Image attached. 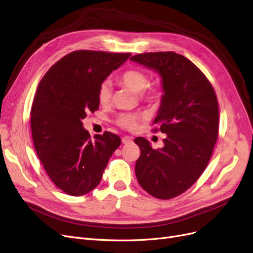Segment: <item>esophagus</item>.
Listing matches in <instances>:
<instances>
[{
    "label": "esophagus",
    "mask_w": 253,
    "mask_h": 253,
    "mask_svg": "<svg viewBox=\"0 0 253 253\" xmlns=\"http://www.w3.org/2000/svg\"><path fill=\"white\" fill-rule=\"evenodd\" d=\"M132 140H133V138L131 136H123V137H122V143L129 144V143L132 142Z\"/></svg>",
    "instance_id": "34e87169"
}]
</instances>
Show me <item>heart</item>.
Wrapping results in <instances>:
<instances>
[{
	"instance_id": "obj_1",
	"label": "heart",
	"mask_w": 253,
	"mask_h": 253,
	"mask_svg": "<svg viewBox=\"0 0 253 253\" xmlns=\"http://www.w3.org/2000/svg\"><path fill=\"white\" fill-rule=\"evenodd\" d=\"M119 83L130 90L137 92L138 97L145 102L157 103L161 99V91L156 87H147L149 77L142 70L128 69L121 73L118 78ZM97 99L102 105H108L112 100V86L109 81H104L97 90ZM142 119L140 113H124L119 117L118 124L128 130L136 127L137 122Z\"/></svg>"
}]
</instances>
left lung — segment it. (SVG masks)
I'll use <instances>...</instances> for the list:
<instances>
[{"label":"left lung","instance_id":"1","mask_svg":"<svg viewBox=\"0 0 253 253\" xmlns=\"http://www.w3.org/2000/svg\"><path fill=\"white\" fill-rule=\"evenodd\" d=\"M130 60L159 72L162 96L153 131L166 133L164 147L144 137L135 163L138 184L152 197L169 200L197 182L207 167L218 134V105L212 85L195 65L173 51L136 54Z\"/></svg>","mask_w":253,"mask_h":253}]
</instances>
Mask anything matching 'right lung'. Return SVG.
I'll return each instance as SVG.
<instances>
[{
    "instance_id": "right-lung-1",
    "label": "right lung",
    "mask_w": 253,
    "mask_h": 253,
    "mask_svg": "<svg viewBox=\"0 0 253 253\" xmlns=\"http://www.w3.org/2000/svg\"><path fill=\"white\" fill-rule=\"evenodd\" d=\"M131 53L77 50L63 56L41 80L31 107V133L38 157L54 185L80 197L100 184L119 135L90 134L88 112L99 109L97 90Z\"/></svg>"
}]
</instances>
